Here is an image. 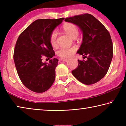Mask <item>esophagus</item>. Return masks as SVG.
I'll return each instance as SVG.
<instances>
[{"instance_id": "34e87169", "label": "esophagus", "mask_w": 126, "mask_h": 126, "mask_svg": "<svg viewBox=\"0 0 126 126\" xmlns=\"http://www.w3.org/2000/svg\"><path fill=\"white\" fill-rule=\"evenodd\" d=\"M59 61H63V62H67L68 61V59L67 58H60L59 59Z\"/></svg>"}]
</instances>
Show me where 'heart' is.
<instances>
[{
    "label": "heart",
    "instance_id": "heart-1",
    "mask_svg": "<svg viewBox=\"0 0 126 126\" xmlns=\"http://www.w3.org/2000/svg\"><path fill=\"white\" fill-rule=\"evenodd\" d=\"M64 31L70 37L74 38L78 34V29L76 25L72 23H65L63 26ZM57 32L55 31H53L50 35V43L52 46H55L57 43ZM77 50L76 47L71 48L61 47L57 50V54L62 58H69L73 55Z\"/></svg>",
    "mask_w": 126,
    "mask_h": 126
}]
</instances>
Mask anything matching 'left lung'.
<instances>
[{"label": "left lung", "mask_w": 126, "mask_h": 126, "mask_svg": "<svg viewBox=\"0 0 126 126\" xmlns=\"http://www.w3.org/2000/svg\"><path fill=\"white\" fill-rule=\"evenodd\" d=\"M65 21L80 28L83 42L77 53L87 61L78 60V67L72 71L74 77L82 83L93 84L107 73L113 55L110 34L106 27L90 14L66 18Z\"/></svg>", "instance_id": "obj_1"}]
</instances>
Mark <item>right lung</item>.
<instances>
[{
	"mask_svg": "<svg viewBox=\"0 0 126 126\" xmlns=\"http://www.w3.org/2000/svg\"><path fill=\"white\" fill-rule=\"evenodd\" d=\"M64 19L36 20L17 39L13 55L15 65L22 83L32 91L44 92L54 82L58 60L53 58L47 64L42 62V58H52L55 55L50 35Z\"/></svg>",
	"mask_w": 126,
	"mask_h": 126,
	"instance_id": "1",
	"label": "right lung"
}]
</instances>
